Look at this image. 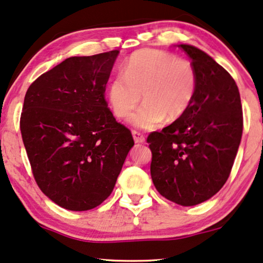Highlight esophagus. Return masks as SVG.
<instances>
[{
	"instance_id": "esophagus-1",
	"label": "esophagus",
	"mask_w": 263,
	"mask_h": 263,
	"mask_svg": "<svg viewBox=\"0 0 263 263\" xmlns=\"http://www.w3.org/2000/svg\"><path fill=\"white\" fill-rule=\"evenodd\" d=\"M132 136H133V139H135L136 143H144V142H145V137H144L142 133L138 132V131L133 130Z\"/></svg>"
}]
</instances>
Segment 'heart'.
<instances>
[{
  "label": "heart",
  "mask_w": 263,
  "mask_h": 263,
  "mask_svg": "<svg viewBox=\"0 0 263 263\" xmlns=\"http://www.w3.org/2000/svg\"><path fill=\"white\" fill-rule=\"evenodd\" d=\"M198 72L191 62L167 51L142 49L124 65V75L110 81L107 96L114 114L125 118L142 101L131 117L137 127L153 130L165 118L176 120L190 109L198 90Z\"/></svg>",
  "instance_id": "obj_1"
}]
</instances>
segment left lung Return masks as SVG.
I'll use <instances>...</instances> for the list:
<instances>
[{
    "label": "left lung",
    "mask_w": 263,
    "mask_h": 263,
    "mask_svg": "<svg viewBox=\"0 0 263 263\" xmlns=\"http://www.w3.org/2000/svg\"><path fill=\"white\" fill-rule=\"evenodd\" d=\"M198 72L190 109L146 142L151 179L162 197L194 206L219 192L230 175L243 132L241 98L235 80L204 51L179 45Z\"/></svg>",
    "instance_id": "obj_1"
}]
</instances>
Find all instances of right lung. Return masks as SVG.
Listing matches in <instances>:
<instances>
[{"mask_svg": "<svg viewBox=\"0 0 263 263\" xmlns=\"http://www.w3.org/2000/svg\"><path fill=\"white\" fill-rule=\"evenodd\" d=\"M118 53L65 59L25 95L20 130L33 176L63 209L87 211L105 201L135 144L105 99Z\"/></svg>", "mask_w": 263, "mask_h": 263, "instance_id": "obj_1", "label": "right lung"}]
</instances>
